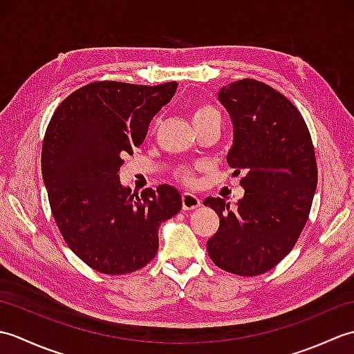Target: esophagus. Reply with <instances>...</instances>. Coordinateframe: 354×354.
<instances>
[{
    "label": "esophagus",
    "mask_w": 354,
    "mask_h": 354,
    "mask_svg": "<svg viewBox=\"0 0 354 354\" xmlns=\"http://www.w3.org/2000/svg\"><path fill=\"white\" fill-rule=\"evenodd\" d=\"M201 207V199L193 193H183V208L184 209H194Z\"/></svg>",
    "instance_id": "obj_1"
}]
</instances>
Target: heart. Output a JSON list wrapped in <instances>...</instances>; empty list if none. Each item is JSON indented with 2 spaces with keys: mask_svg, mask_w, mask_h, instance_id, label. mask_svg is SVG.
I'll return each mask as SVG.
<instances>
[{
  "mask_svg": "<svg viewBox=\"0 0 354 354\" xmlns=\"http://www.w3.org/2000/svg\"><path fill=\"white\" fill-rule=\"evenodd\" d=\"M213 115H219V114H217V111L213 106H209V104H201V106H198L196 109L192 112V122H193L194 126H196V124L204 122V120L213 117ZM176 175L185 184H192L194 181V171H193V169L183 167V169L178 170Z\"/></svg>",
  "mask_w": 354,
  "mask_h": 354,
  "instance_id": "b5f03b06",
  "label": "heart"
}]
</instances>
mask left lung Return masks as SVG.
Returning a JSON list of instances; mask_svg holds the SVG:
<instances>
[{"mask_svg":"<svg viewBox=\"0 0 354 354\" xmlns=\"http://www.w3.org/2000/svg\"><path fill=\"white\" fill-rule=\"evenodd\" d=\"M217 97L234 131L227 161L234 175H245V194L236 208L222 198L204 201L221 219L207 250L217 268L255 277L277 266L301 234L317 190V158L303 115L274 88L243 79Z\"/></svg>","mask_w":354,"mask_h":354,"instance_id":"obj_1","label":"left lung"}]
</instances>
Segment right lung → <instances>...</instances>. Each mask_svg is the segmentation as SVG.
Masks as SVG:
<instances>
[{"label":"right lung","instance_id":"obj_1","mask_svg":"<svg viewBox=\"0 0 354 354\" xmlns=\"http://www.w3.org/2000/svg\"><path fill=\"white\" fill-rule=\"evenodd\" d=\"M176 86L93 82L59 104L45 131L42 178L53 217L70 250L97 272L145 268L156 255L160 225L183 207L170 185L138 196L117 175Z\"/></svg>","mask_w":354,"mask_h":354}]
</instances>
